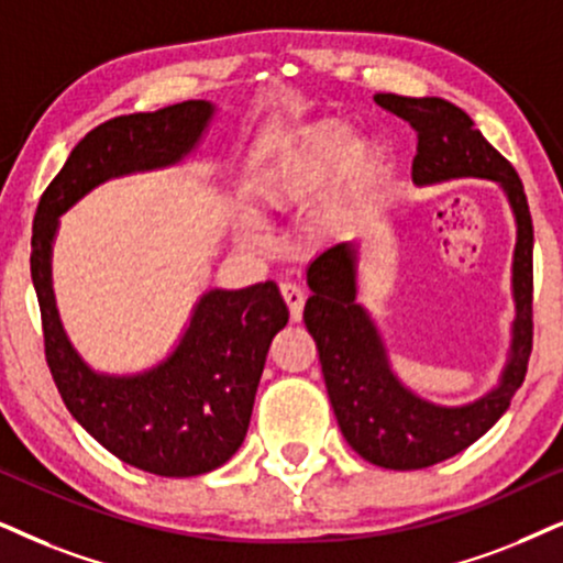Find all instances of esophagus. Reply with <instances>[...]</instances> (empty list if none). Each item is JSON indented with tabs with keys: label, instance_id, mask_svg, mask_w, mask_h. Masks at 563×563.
Returning a JSON list of instances; mask_svg holds the SVG:
<instances>
[{
	"label": "esophagus",
	"instance_id": "esophagus-1",
	"mask_svg": "<svg viewBox=\"0 0 563 563\" xmlns=\"http://www.w3.org/2000/svg\"><path fill=\"white\" fill-rule=\"evenodd\" d=\"M280 294L288 303L290 322H298V319H301V314H303V301H306L301 286H296V283H280Z\"/></svg>",
	"mask_w": 563,
	"mask_h": 563
}]
</instances>
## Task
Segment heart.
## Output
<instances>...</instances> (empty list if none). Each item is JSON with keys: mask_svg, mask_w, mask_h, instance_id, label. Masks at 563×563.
<instances>
[{"mask_svg": "<svg viewBox=\"0 0 563 563\" xmlns=\"http://www.w3.org/2000/svg\"><path fill=\"white\" fill-rule=\"evenodd\" d=\"M347 166L355 189H364L382 174V158L374 147L355 145L353 134L340 122H322L283 147L260 174V197L273 208H290Z\"/></svg>", "mask_w": 563, "mask_h": 563, "instance_id": "b5f03b06", "label": "heart"}]
</instances>
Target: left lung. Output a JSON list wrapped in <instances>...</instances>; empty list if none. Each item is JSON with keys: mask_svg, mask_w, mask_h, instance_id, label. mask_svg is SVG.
I'll use <instances>...</instances> for the list:
<instances>
[{"mask_svg": "<svg viewBox=\"0 0 563 563\" xmlns=\"http://www.w3.org/2000/svg\"><path fill=\"white\" fill-rule=\"evenodd\" d=\"M384 111L418 134L412 181L437 184L462 176L499 181L517 218L515 340L501 384L473 405L439 408L416 397L387 366L382 338L355 303V246L334 244L309 265L311 296L303 322L319 351L327 395L340 431L361 457L389 471H421L467 450L507 412L522 387L532 353V218L517 170L475 130L473 119L444 98L376 92Z\"/></svg>", "mask_w": 563, "mask_h": 563, "instance_id": "left-lung-1", "label": "left lung"}]
</instances>
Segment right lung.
<instances>
[{"label": "right lung", "instance_id": "1", "mask_svg": "<svg viewBox=\"0 0 563 563\" xmlns=\"http://www.w3.org/2000/svg\"><path fill=\"white\" fill-rule=\"evenodd\" d=\"M212 117L208 101L126 113L77 142L33 218L31 277L44 353L64 405L98 444L126 465L163 478H191L229 462L246 437L269 343L288 322L273 280L199 298L168 361L140 376H101L64 338L52 290L56 218L92 187L132 170L181 161Z\"/></svg>", "mask_w": 563, "mask_h": 563}]
</instances>
